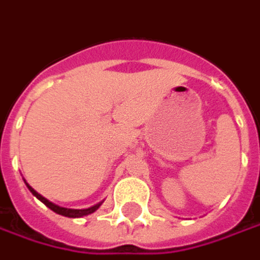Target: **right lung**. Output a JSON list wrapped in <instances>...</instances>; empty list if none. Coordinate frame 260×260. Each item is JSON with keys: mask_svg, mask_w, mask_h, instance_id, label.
<instances>
[{"mask_svg": "<svg viewBox=\"0 0 260 260\" xmlns=\"http://www.w3.org/2000/svg\"><path fill=\"white\" fill-rule=\"evenodd\" d=\"M26 187H28V189L31 191L32 194L37 197L38 200L41 202H44L45 205L48 207L49 209H52L53 212H56V214H59V215H63V216H68V218H80V216H85V215H89V214H92V212H94L96 209L99 208L100 204H98V205H93V207H90V208H86V209H69V208H63V207H58V205H55V204H52L51 201H48L46 198H44L41 194H38L37 191L34 189V188L31 187V185H28L26 184Z\"/></svg>", "mask_w": 260, "mask_h": 260, "instance_id": "add662e5", "label": "right lung"}]
</instances>
